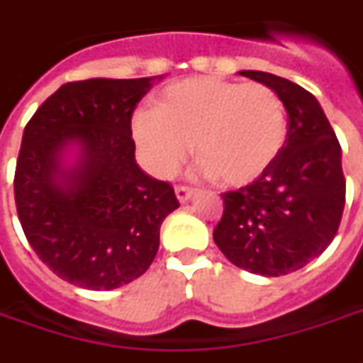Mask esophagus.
<instances>
[{"instance_id":"obj_1","label":"esophagus","mask_w":363,"mask_h":363,"mask_svg":"<svg viewBox=\"0 0 363 363\" xmlns=\"http://www.w3.org/2000/svg\"><path fill=\"white\" fill-rule=\"evenodd\" d=\"M191 196H194V189L187 186H177L176 187V197L179 203H187L189 199H191Z\"/></svg>"}]
</instances>
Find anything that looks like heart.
<instances>
[{"instance_id": "heart-1", "label": "heart", "mask_w": 363, "mask_h": 363, "mask_svg": "<svg viewBox=\"0 0 363 363\" xmlns=\"http://www.w3.org/2000/svg\"><path fill=\"white\" fill-rule=\"evenodd\" d=\"M132 130L156 176L176 174L194 144L201 176L243 187L277 162L286 142V114L264 84L194 77L169 84L154 112H136Z\"/></svg>"}]
</instances>
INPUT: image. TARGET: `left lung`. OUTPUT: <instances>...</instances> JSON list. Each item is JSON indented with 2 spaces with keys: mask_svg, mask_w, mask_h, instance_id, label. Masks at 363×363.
<instances>
[{
  "mask_svg": "<svg viewBox=\"0 0 363 363\" xmlns=\"http://www.w3.org/2000/svg\"><path fill=\"white\" fill-rule=\"evenodd\" d=\"M239 74L279 94L289 132L277 162L257 182L221 196L213 241L235 267L282 277L324 253L338 233L346 203L342 148L314 94L271 72Z\"/></svg>",
  "mask_w": 363,
  "mask_h": 363,
  "instance_id": "left-lung-1",
  "label": "left lung"
}]
</instances>
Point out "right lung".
I'll list each match as a JSON object with an SVG mask.
<instances>
[{
  "instance_id": "add662e5",
  "label": "right lung",
  "mask_w": 363,
  "mask_h": 363,
  "mask_svg": "<svg viewBox=\"0 0 363 363\" xmlns=\"http://www.w3.org/2000/svg\"><path fill=\"white\" fill-rule=\"evenodd\" d=\"M154 79L67 82L25 126L13 179L19 221L39 259L81 289L142 277L160 225L179 207L174 187L134 157L132 112Z\"/></svg>"
}]
</instances>
